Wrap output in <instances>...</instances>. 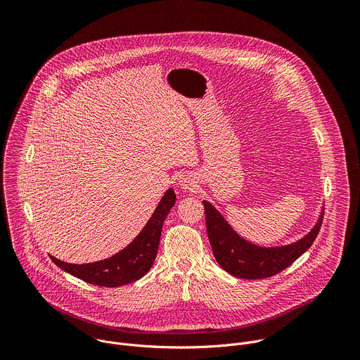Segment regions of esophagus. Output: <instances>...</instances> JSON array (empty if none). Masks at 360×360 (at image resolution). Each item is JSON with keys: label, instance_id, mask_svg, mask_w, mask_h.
<instances>
[{"label": "esophagus", "instance_id": "obj_1", "mask_svg": "<svg viewBox=\"0 0 360 360\" xmlns=\"http://www.w3.org/2000/svg\"><path fill=\"white\" fill-rule=\"evenodd\" d=\"M179 186L182 189H188V191H192L195 186H196V181H195V176L189 175V174H185L179 178Z\"/></svg>", "mask_w": 360, "mask_h": 360}]
</instances>
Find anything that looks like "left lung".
Here are the masks:
<instances>
[{
    "label": "left lung",
    "instance_id": "left-lung-1",
    "mask_svg": "<svg viewBox=\"0 0 360 360\" xmlns=\"http://www.w3.org/2000/svg\"><path fill=\"white\" fill-rule=\"evenodd\" d=\"M203 208L217 262L224 271L242 279H265L286 269L312 246L323 221V212H321L316 225L302 239L283 246L266 248L239 236L208 200H203Z\"/></svg>",
    "mask_w": 360,
    "mask_h": 360
}]
</instances>
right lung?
<instances>
[{
    "label": "right lung",
    "mask_w": 360,
    "mask_h": 360,
    "mask_svg": "<svg viewBox=\"0 0 360 360\" xmlns=\"http://www.w3.org/2000/svg\"><path fill=\"white\" fill-rule=\"evenodd\" d=\"M175 199L176 195L174 189L169 188L138 236L127 248L108 259L84 265L68 264L54 258V256H51V261L63 271L86 283L107 288L132 283L146 275L152 268L153 261L157 258L164 221L175 205Z\"/></svg>",
    "instance_id": "obj_1"
}]
</instances>
